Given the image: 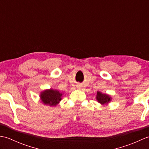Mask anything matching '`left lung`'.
Here are the masks:
<instances>
[{
	"label": "left lung",
	"instance_id": "obj_1",
	"mask_svg": "<svg viewBox=\"0 0 149 149\" xmlns=\"http://www.w3.org/2000/svg\"><path fill=\"white\" fill-rule=\"evenodd\" d=\"M96 99L98 102L102 105H105V104H108L111 100V97L109 95L102 93L100 91H97V92Z\"/></svg>",
	"mask_w": 149,
	"mask_h": 149
}]
</instances>
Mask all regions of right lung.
I'll use <instances>...</instances> for the list:
<instances>
[{
	"instance_id": "obj_1",
	"label": "right lung",
	"mask_w": 149,
	"mask_h": 149,
	"mask_svg": "<svg viewBox=\"0 0 149 149\" xmlns=\"http://www.w3.org/2000/svg\"><path fill=\"white\" fill-rule=\"evenodd\" d=\"M62 93L56 90H45L40 93V99L45 105L55 106L61 100Z\"/></svg>"
}]
</instances>
